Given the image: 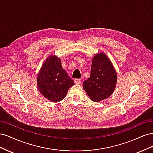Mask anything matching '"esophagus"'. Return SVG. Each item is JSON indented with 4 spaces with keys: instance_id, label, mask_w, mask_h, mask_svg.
I'll return each instance as SVG.
<instances>
[{
    "instance_id": "obj_1",
    "label": "esophagus",
    "mask_w": 153,
    "mask_h": 153,
    "mask_svg": "<svg viewBox=\"0 0 153 153\" xmlns=\"http://www.w3.org/2000/svg\"><path fill=\"white\" fill-rule=\"evenodd\" d=\"M74 82H75V83L76 84H80L82 83V81L80 79H78V78H77V79L74 80Z\"/></svg>"
}]
</instances>
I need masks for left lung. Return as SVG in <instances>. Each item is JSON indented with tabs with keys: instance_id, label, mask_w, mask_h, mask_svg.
<instances>
[{
	"instance_id": "obj_1",
	"label": "left lung",
	"mask_w": 153,
	"mask_h": 153,
	"mask_svg": "<svg viewBox=\"0 0 153 153\" xmlns=\"http://www.w3.org/2000/svg\"><path fill=\"white\" fill-rule=\"evenodd\" d=\"M117 80L112 62L105 53L100 52L92 58L91 76L83 83V89L92 101L99 102L113 94Z\"/></svg>"
}]
</instances>
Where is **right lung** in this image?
I'll use <instances>...</instances> for the list:
<instances>
[{"label": "right lung", "mask_w": 153, "mask_h": 153, "mask_svg": "<svg viewBox=\"0 0 153 153\" xmlns=\"http://www.w3.org/2000/svg\"><path fill=\"white\" fill-rule=\"evenodd\" d=\"M74 82L61 65V59L55 55L46 59L38 73L37 86L40 93L52 102L65 98Z\"/></svg>", "instance_id": "add662e5"}]
</instances>
